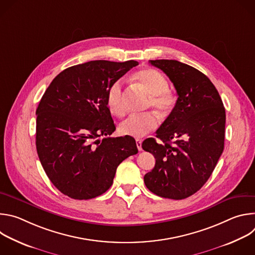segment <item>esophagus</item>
<instances>
[{
    "mask_svg": "<svg viewBox=\"0 0 255 255\" xmlns=\"http://www.w3.org/2000/svg\"><path fill=\"white\" fill-rule=\"evenodd\" d=\"M136 146L139 151L142 150V141L140 139H136Z\"/></svg>",
    "mask_w": 255,
    "mask_h": 255,
    "instance_id": "esophagus-1",
    "label": "esophagus"
}]
</instances>
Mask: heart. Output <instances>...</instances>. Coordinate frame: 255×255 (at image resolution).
Returning <instances> with one entry per match:
<instances>
[{"mask_svg":"<svg viewBox=\"0 0 255 255\" xmlns=\"http://www.w3.org/2000/svg\"><path fill=\"white\" fill-rule=\"evenodd\" d=\"M133 80L149 94L148 107L154 108L161 115H167L173 110L176 98L167 89V80L161 72L154 68H144L135 72ZM106 103L109 111L114 116L123 117L125 115L126 109L123 101V87L120 81L114 82L109 87ZM157 118L152 113L133 115L120 124L119 131L122 135L140 138L153 131L157 127Z\"/></svg>","mask_w":255,"mask_h":255,"instance_id":"heart-1","label":"heart"}]
</instances>
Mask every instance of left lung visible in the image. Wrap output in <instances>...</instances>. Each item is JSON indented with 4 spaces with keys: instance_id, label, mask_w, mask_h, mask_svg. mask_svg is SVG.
<instances>
[{
    "instance_id": "left-lung-1",
    "label": "left lung",
    "mask_w": 255,
    "mask_h": 255,
    "mask_svg": "<svg viewBox=\"0 0 255 255\" xmlns=\"http://www.w3.org/2000/svg\"><path fill=\"white\" fill-rule=\"evenodd\" d=\"M150 63L169 78L178 98L156 131L161 142L148 138L142 143L155 157L144 183L159 197L183 200L205 185L223 152L225 108L212 82L195 67L172 59Z\"/></svg>"
}]
</instances>
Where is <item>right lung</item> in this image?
Masks as SVG:
<instances>
[{"label": "right lung", "instance_id": "right-lung-1", "mask_svg": "<svg viewBox=\"0 0 255 255\" xmlns=\"http://www.w3.org/2000/svg\"><path fill=\"white\" fill-rule=\"evenodd\" d=\"M138 65L135 60H93L54 78L36 110V149L54 187L75 200L110 189L118 165L138 152L130 136L102 140L116 126L106 103L114 82Z\"/></svg>", "mask_w": 255, "mask_h": 255}]
</instances>
